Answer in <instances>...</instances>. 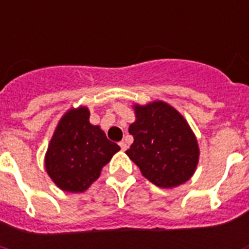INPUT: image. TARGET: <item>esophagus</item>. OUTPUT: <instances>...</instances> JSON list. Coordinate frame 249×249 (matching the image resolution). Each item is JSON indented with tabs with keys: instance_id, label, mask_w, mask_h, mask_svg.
Listing matches in <instances>:
<instances>
[{
	"instance_id": "1",
	"label": "esophagus",
	"mask_w": 249,
	"mask_h": 249,
	"mask_svg": "<svg viewBox=\"0 0 249 249\" xmlns=\"http://www.w3.org/2000/svg\"><path fill=\"white\" fill-rule=\"evenodd\" d=\"M119 144H120V147H121V150H123V151H125V150L128 148V144H126V142H124V141H121Z\"/></svg>"
}]
</instances>
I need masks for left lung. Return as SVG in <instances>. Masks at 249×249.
Masks as SVG:
<instances>
[{"mask_svg":"<svg viewBox=\"0 0 249 249\" xmlns=\"http://www.w3.org/2000/svg\"><path fill=\"white\" fill-rule=\"evenodd\" d=\"M136 121L129 126L134 138L126 155L154 185L172 189L193 177L199 146L185 117L163 101L134 105Z\"/></svg>","mask_w":249,"mask_h":249,"instance_id":"left-lung-1","label":"left lung"}]
</instances>
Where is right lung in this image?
Masks as SVG:
<instances>
[{"mask_svg":"<svg viewBox=\"0 0 249 249\" xmlns=\"http://www.w3.org/2000/svg\"><path fill=\"white\" fill-rule=\"evenodd\" d=\"M86 107L71 108L58 123L45 155V168L60 190L83 193L120 147L89 121Z\"/></svg>","mask_w":249,"mask_h":249,"instance_id":"1","label":"right lung"}]
</instances>
